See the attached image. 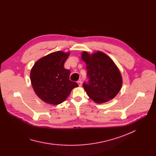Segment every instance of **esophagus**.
I'll return each instance as SVG.
<instances>
[{
    "mask_svg": "<svg viewBox=\"0 0 156 156\" xmlns=\"http://www.w3.org/2000/svg\"><path fill=\"white\" fill-rule=\"evenodd\" d=\"M77 83H78V85H79V86H81V85H82V82H81V81H77Z\"/></svg>",
    "mask_w": 156,
    "mask_h": 156,
    "instance_id": "esophagus-1",
    "label": "esophagus"
}]
</instances>
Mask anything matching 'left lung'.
Segmentation results:
<instances>
[{
    "mask_svg": "<svg viewBox=\"0 0 156 156\" xmlns=\"http://www.w3.org/2000/svg\"><path fill=\"white\" fill-rule=\"evenodd\" d=\"M81 59L86 64L88 83L83 87L87 95L98 104L114 99L123 84L121 73L116 64L105 53L96 51L90 54L81 53Z\"/></svg>",
    "mask_w": 156,
    "mask_h": 156,
    "instance_id": "8db88e82",
    "label": "left lung"
}]
</instances>
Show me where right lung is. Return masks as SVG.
<instances>
[{
    "mask_svg": "<svg viewBox=\"0 0 156 156\" xmlns=\"http://www.w3.org/2000/svg\"><path fill=\"white\" fill-rule=\"evenodd\" d=\"M70 52L56 51L37 60L30 72L31 85L42 101L51 105L62 103L78 84L70 80V71L64 68Z\"/></svg>",
    "mask_w": 156,
    "mask_h": 156,
    "instance_id": "1",
    "label": "right lung"
}]
</instances>
